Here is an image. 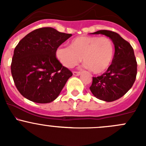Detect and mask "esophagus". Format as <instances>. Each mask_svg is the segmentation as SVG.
<instances>
[{"label":"esophagus","instance_id":"esophagus-1","mask_svg":"<svg viewBox=\"0 0 146 146\" xmlns=\"http://www.w3.org/2000/svg\"><path fill=\"white\" fill-rule=\"evenodd\" d=\"M73 75H74V76H80V72H79V71H73Z\"/></svg>","mask_w":146,"mask_h":146}]
</instances>
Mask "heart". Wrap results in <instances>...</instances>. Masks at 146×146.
Here are the masks:
<instances>
[{"label": "heart", "instance_id": "1", "mask_svg": "<svg viewBox=\"0 0 146 146\" xmlns=\"http://www.w3.org/2000/svg\"><path fill=\"white\" fill-rule=\"evenodd\" d=\"M114 46L107 36H81L73 39L68 46L58 47L56 56L63 66L71 68L82 59L94 73L105 71L112 62Z\"/></svg>", "mask_w": 146, "mask_h": 146}]
</instances>
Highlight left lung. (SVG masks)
Listing matches in <instances>:
<instances>
[{
    "label": "left lung",
    "mask_w": 146,
    "mask_h": 146,
    "mask_svg": "<svg viewBox=\"0 0 146 146\" xmlns=\"http://www.w3.org/2000/svg\"><path fill=\"white\" fill-rule=\"evenodd\" d=\"M93 35H104L112 41L115 48L112 62L102 76L92 78L90 91L98 99L113 102L119 99L131 88L136 80L137 62L130 44L119 34L99 30Z\"/></svg>",
    "instance_id": "obj_1"
}]
</instances>
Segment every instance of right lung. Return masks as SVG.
<instances>
[{"instance_id":"add662e5","label":"right lung","mask_w":146,"mask_h":146,"mask_svg":"<svg viewBox=\"0 0 146 146\" xmlns=\"http://www.w3.org/2000/svg\"><path fill=\"white\" fill-rule=\"evenodd\" d=\"M72 36L52 27L27 34L14 50L11 73L20 93L36 103H49L59 95L72 72L56 56V51Z\"/></svg>"}]
</instances>
